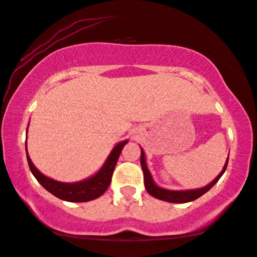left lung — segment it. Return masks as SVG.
Masks as SVG:
<instances>
[{"label":"left lung","mask_w":257,"mask_h":257,"mask_svg":"<svg viewBox=\"0 0 257 257\" xmlns=\"http://www.w3.org/2000/svg\"><path fill=\"white\" fill-rule=\"evenodd\" d=\"M141 166H142V171H144V178H145V188L148 191L150 195H152L157 199L163 200V201H168V202H174V203H185V202H190V201H194L196 199H199L200 196H202L203 194L207 193L211 188L217 182L219 181V178L221 177L222 174L225 172V170L227 168V163L228 159L225 163L224 169L220 174L218 175V177L214 179V181L211 182L206 187L200 188V189H195V190H168V189H163L160 188L153 182L152 176H151L150 171H148L147 165H146V160H145V153L144 151L141 150Z\"/></svg>","instance_id":"8db88e82"}]
</instances>
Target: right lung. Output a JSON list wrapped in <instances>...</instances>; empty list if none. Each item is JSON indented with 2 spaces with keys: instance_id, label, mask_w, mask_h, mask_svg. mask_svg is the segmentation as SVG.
Returning a JSON list of instances; mask_svg holds the SVG:
<instances>
[{
  "instance_id": "add662e5",
  "label": "right lung",
  "mask_w": 257,
  "mask_h": 257,
  "mask_svg": "<svg viewBox=\"0 0 257 257\" xmlns=\"http://www.w3.org/2000/svg\"><path fill=\"white\" fill-rule=\"evenodd\" d=\"M126 144V141L119 142L117 146L110 153L109 158L103 165L99 171L91 178L85 179V181L78 182V183H62V182L54 181V179L46 177L43 174H40L33 163L31 162L29 154H27V162L31 172L37 178L43 187L45 188L49 193L55 195L58 199L69 201V202H86V201H91L99 197L106 191L107 188L111 183V178H112L113 170L117 164V160L119 158V154L122 152L123 147ZM27 150V148H26Z\"/></svg>"
}]
</instances>
